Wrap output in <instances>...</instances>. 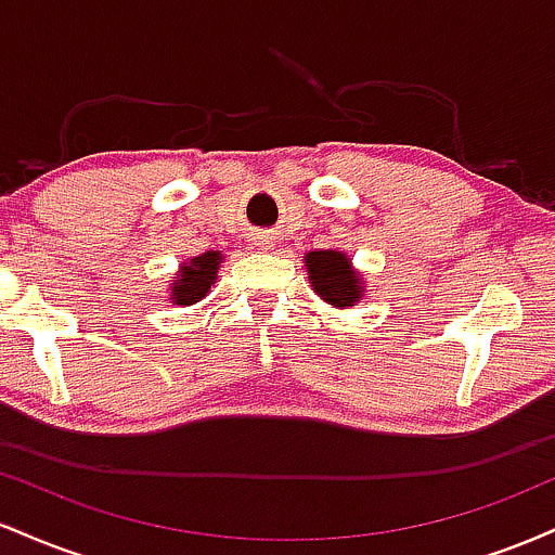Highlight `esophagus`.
I'll return each instance as SVG.
<instances>
[{
	"label": "esophagus",
	"mask_w": 555,
	"mask_h": 555,
	"mask_svg": "<svg viewBox=\"0 0 555 555\" xmlns=\"http://www.w3.org/2000/svg\"><path fill=\"white\" fill-rule=\"evenodd\" d=\"M256 245H258V250H271V234L260 232L256 237Z\"/></svg>",
	"instance_id": "obj_1"
}]
</instances>
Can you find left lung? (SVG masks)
I'll return each instance as SVG.
<instances>
[{
	"label": "left lung",
	"instance_id": "left-lung-1",
	"mask_svg": "<svg viewBox=\"0 0 555 555\" xmlns=\"http://www.w3.org/2000/svg\"><path fill=\"white\" fill-rule=\"evenodd\" d=\"M310 286L323 302L334 308H352L362 297L360 273L352 269V260L341 250H313L305 256Z\"/></svg>",
	"mask_w": 555,
	"mask_h": 555
}]
</instances>
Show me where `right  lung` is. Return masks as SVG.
<instances>
[{
  "mask_svg": "<svg viewBox=\"0 0 555 555\" xmlns=\"http://www.w3.org/2000/svg\"><path fill=\"white\" fill-rule=\"evenodd\" d=\"M221 253L208 250L203 256L190 258V263H182L180 271L175 273V284H171V302L175 305H195L211 292V284L219 273Z\"/></svg>",
  "mask_w": 555,
  "mask_h": 555,
  "instance_id": "obj_1",
  "label": "right lung"
}]
</instances>
